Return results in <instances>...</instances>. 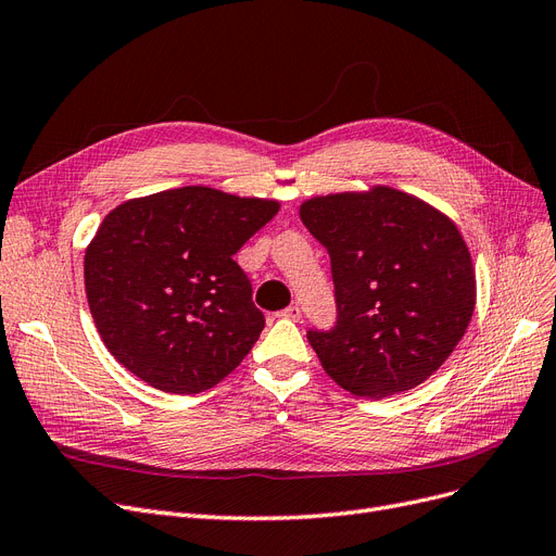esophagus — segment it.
I'll return each mask as SVG.
<instances>
[{"mask_svg":"<svg viewBox=\"0 0 556 556\" xmlns=\"http://www.w3.org/2000/svg\"><path fill=\"white\" fill-rule=\"evenodd\" d=\"M280 317H285V319H292V321H299V319H301V307H299V305L285 307L282 313H280Z\"/></svg>","mask_w":556,"mask_h":556,"instance_id":"obj_1","label":"esophagus"}]
</instances>
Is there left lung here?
<instances>
[{"label": "left lung", "instance_id": "8db88e82", "mask_svg": "<svg viewBox=\"0 0 556 556\" xmlns=\"http://www.w3.org/2000/svg\"><path fill=\"white\" fill-rule=\"evenodd\" d=\"M330 255L338 321L307 330L324 371L355 396L425 383L477 303L475 266L454 220L392 187L315 195L299 210Z\"/></svg>", "mask_w": 556, "mask_h": 556}]
</instances>
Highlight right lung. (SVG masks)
Masks as SVG:
<instances>
[{"instance_id": "obj_1", "label": "right lung", "mask_w": 556, "mask_h": 556, "mask_svg": "<svg viewBox=\"0 0 556 556\" xmlns=\"http://www.w3.org/2000/svg\"><path fill=\"white\" fill-rule=\"evenodd\" d=\"M278 210L201 185L111 210L84 255L88 307L111 355L173 394L224 381L264 328L232 255Z\"/></svg>"}]
</instances>
